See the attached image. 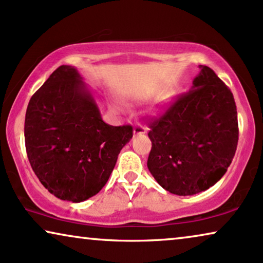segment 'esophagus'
<instances>
[{
    "label": "esophagus",
    "mask_w": 263,
    "mask_h": 263,
    "mask_svg": "<svg viewBox=\"0 0 263 263\" xmlns=\"http://www.w3.org/2000/svg\"><path fill=\"white\" fill-rule=\"evenodd\" d=\"M146 132H147V129H146V127H143L142 124L136 123L134 125V135H143V134H146Z\"/></svg>",
    "instance_id": "34e87169"
}]
</instances>
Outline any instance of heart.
<instances>
[{"label":"heart","mask_w":263,"mask_h":263,"mask_svg":"<svg viewBox=\"0 0 263 263\" xmlns=\"http://www.w3.org/2000/svg\"><path fill=\"white\" fill-rule=\"evenodd\" d=\"M117 107H118V106H117Z\"/></svg>","instance_id":"1"}]
</instances>
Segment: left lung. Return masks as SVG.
<instances>
[{
  "label": "left lung",
  "instance_id": "obj_1",
  "mask_svg": "<svg viewBox=\"0 0 263 263\" xmlns=\"http://www.w3.org/2000/svg\"><path fill=\"white\" fill-rule=\"evenodd\" d=\"M147 167L165 190L194 195L213 186L231 164L238 142L232 92L207 66L188 93L149 124Z\"/></svg>",
  "mask_w": 263,
  "mask_h": 263
}]
</instances>
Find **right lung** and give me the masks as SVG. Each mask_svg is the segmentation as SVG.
Wrapping results in <instances>:
<instances>
[{"mask_svg":"<svg viewBox=\"0 0 263 263\" xmlns=\"http://www.w3.org/2000/svg\"><path fill=\"white\" fill-rule=\"evenodd\" d=\"M132 125L105 123L77 68L61 66L32 96L25 145L32 170L61 200L82 202L106 184Z\"/></svg>","mask_w":263,"mask_h":263,"instance_id":"1","label":"right lung"}]
</instances>
